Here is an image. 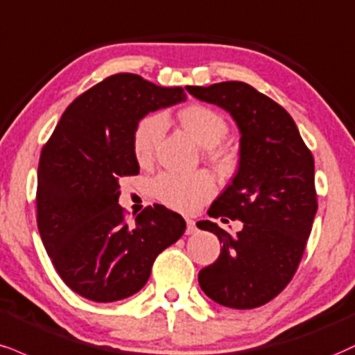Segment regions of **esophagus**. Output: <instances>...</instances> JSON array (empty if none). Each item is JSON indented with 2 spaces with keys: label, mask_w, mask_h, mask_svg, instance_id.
<instances>
[{
  "label": "esophagus",
  "mask_w": 355,
  "mask_h": 355,
  "mask_svg": "<svg viewBox=\"0 0 355 355\" xmlns=\"http://www.w3.org/2000/svg\"><path fill=\"white\" fill-rule=\"evenodd\" d=\"M196 232V226H195V221L187 218V234H193Z\"/></svg>",
  "instance_id": "1"
}]
</instances>
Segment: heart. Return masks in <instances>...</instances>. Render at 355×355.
<instances>
[{
  "label": "heart",
  "mask_w": 355,
  "mask_h": 355,
  "mask_svg": "<svg viewBox=\"0 0 355 355\" xmlns=\"http://www.w3.org/2000/svg\"><path fill=\"white\" fill-rule=\"evenodd\" d=\"M180 123L195 142L207 148V157L218 166H226L232 162L228 150L218 144L228 134V123L223 115L215 109L202 104H191L178 114ZM166 121L162 114L145 115L137 122L132 134V150L139 164H147L152 159L155 145L164 135ZM150 195L157 202L178 211H193L211 198L216 190L215 178L208 172H195L190 175L164 172L153 177L148 183Z\"/></svg>",
  "instance_id": "b5f03b06"
}]
</instances>
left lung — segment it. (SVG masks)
<instances>
[{
	"label": "left lung",
	"instance_id": "8db88e82",
	"mask_svg": "<svg viewBox=\"0 0 355 355\" xmlns=\"http://www.w3.org/2000/svg\"><path fill=\"white\" fill-rule=\"evenodd\" d=\"M187 91L225 109L241 134L236 173L208 215L241 220L243 230L232 236L210 220L196 223L223 245L218 259L198 272L200 288L221 306L253 309L283 291L300 266L318 211L313 153L291 115L250 84Z\"/></svg>",
	"mask_w": 355,
	"mask_h": 355
}]
</instances>
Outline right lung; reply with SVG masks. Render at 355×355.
<instances>
[{
  "label": "right lung",
  "mask_w": 355,
  "mask_h": 355,
  "mask_svg": "<svg viewBox=\"0 0 355 355\" xmlns=\"http://www.w3.org/2000/svg\"><path fill=\"white\" fill-rule=\"evenodd\" d=\"M185 99L182 87L114 74L64 110L42 147L37 228L58 275L85 300L112 302L140 291L157 256L185 233V220L164 205L145 208L134 225L119 205V180L139 173L137 122Z\"/></svg>",
  "instance_id": "add662e5"
}]
</instances>
